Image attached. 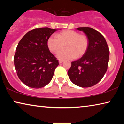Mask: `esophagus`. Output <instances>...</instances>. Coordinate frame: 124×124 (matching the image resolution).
I'll use <instances>...</instances> for the list:
<instances>
[{
  "label": "esophagus",
  "instance_id": "34e87169",
  "mask_svg": "<svg viewBox=\"0 0 124 124\" xmlns=\"http://www.w3.org/2000/svg\"><path fill=\"white\" fill-rule=\"evenodd\" d=\"M64 61L63 60H59V64H61V63H62V62H63Z\"/></svg>",
  "mask_w": 124,
  "mask_h": 124
}]
</instances>
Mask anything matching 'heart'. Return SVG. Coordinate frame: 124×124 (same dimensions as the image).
Wrapping results in <instances>:
<instances>
[{
    "mask_svg": "<svg viewBox=\"0 0 124 124\" xmlns=\"http://www.w3.org/2000/svg\"><path fill=\"white\" fill-rule=\"evenodd\" d=\"M66 45V50L61 52ZM89 39L87 35L80 34L72 30H64L57 34V37L51 36L47 40V46L53 53L57 54L59 59H73L82 57L87 51Z\"/></svg>",
    "mask_w": 124,
    "mask_h": 124,
    "instance_id": "1",
    "label": "heart"
}]
</instances>
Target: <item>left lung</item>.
Here are the masks:
<instances>
[{"instance_id": "obj_1", "label": "left lung", "mask_w": 124, "mask_h": 124, "mask_svg": "<svg viewBox=\"0 0 124 124\" xmlns=\"http://www.w3.org/2000/svg\"><path fill=\"white\" fill-rule=\"evenodd\" d=\"M89 39L87 51L78 60L72 62L68 74L76 85L89 87L98 84L107 70L109 50L104 37L97 30L89 27L78 28Z\"/></svg>"}]
</instances>
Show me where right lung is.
Wrapping results in <instances>:
<instances>
[{
	"label": "right lung",
	"mask_w": 124,
	"mask_h": 124,
	"mask_svg": "<svg viewBox=\"0 0 124 124\" xmlns=\"http://www.w3.org/2000/svg\"><path fill=\"white\" fill-rule=\"evenodd\" d=\"M56 30L34 29L18 43L14 56L15 67L18 78L28 87L39 89L51 81L59 60L49 50L47 40Z\"/></svg>",
	"instance_id": "right-lung-1"
}]
</instances>
